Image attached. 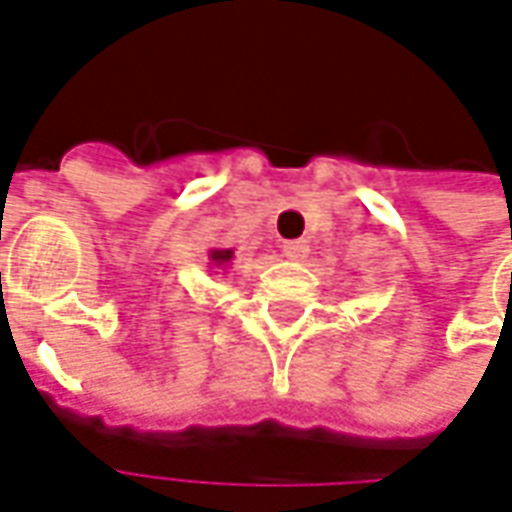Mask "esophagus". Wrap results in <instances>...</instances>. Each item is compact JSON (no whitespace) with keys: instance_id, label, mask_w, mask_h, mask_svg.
Returning <instances> with one entry per match:
<instances>
[{"instance_id":"34e87169","label":"esophagus","mask_w":512,"mask_h":512,"mask_svg":"<svg viewBox=\"0 0 512 512\" xmlns=\"http://www.w3.org/2000/svg\"><path fill=\"white\" fill-rule=\"evenodd\" d=\"M284 256H287V259H307V256H310V245H307L304 239L284 242Z\"/></svg>"}]
</instances>
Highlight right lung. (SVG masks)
Returning a JSON list of instances; mask_svg holds the SVG:
<instances>
[{
  "label": "right lung",
  "mask_w": 512,
  "mask_h": 512,
  "mask_svg": "<svg viewBox=\"0 0 512 512\" xmlns=\"http://www.w3.org/2000/svg\"><path fill=\"white\" fill-rule=\"evenodd\" d=\"M208 259L214 262V267H228L233 259V250L231 248H214L208 253Z\"/></svg>",
  "instance_id": "1"
}]
</instances>
